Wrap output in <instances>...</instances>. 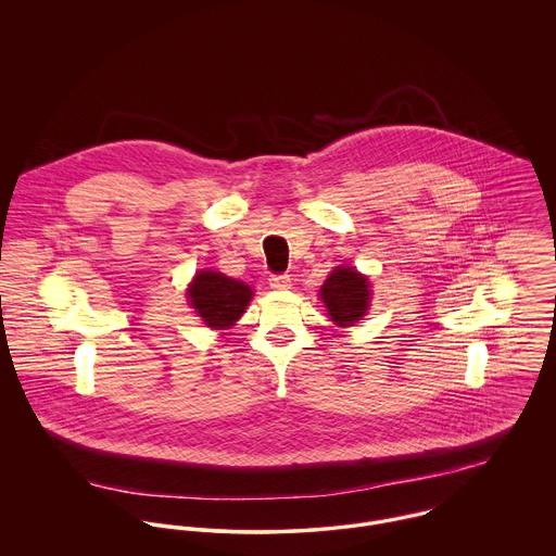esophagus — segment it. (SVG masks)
I'll list each match as a JSON object with an SVG mask.
<instances>
[{
    "instance_id": "34e87169",
    "label": "esophagus",
    "mask_w": 556,
    "mask_h": 556,
    "mask_svg": "<svg viewBox=\"0 0 556 556\" xmlns=\"http://www.w3.org/2000/svg\"><path fill=\"white\" fill-rule=\"evenodd\" d=\"M269 285L274 289H289L291 287V276L289 274H271Z\"/></svg>"
}]
</instances>
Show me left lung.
Masks as SVG:
<instances>
[{
	"instance_id": "obj_1",
	"label": "left lung",
	"mask_w": 556,
	"mask_h": 556,
	"mask_svg": "<svg viewBox=\"0 0 556 556\" xmlns=\"http://www.w3.org/2000/svg\"><path fill=\"white\" fill-rule=\"evenodd\" d=\"M368 280L353 267H338L325 280L320 300L338 325H353L364 317L370 300Z\"/></svg>"
}]
</instances>
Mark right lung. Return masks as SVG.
I'll list each match as a JSON object with an SVG mask.
<instances>
[{
    "label": "right lung",
    "mask_w": 556,
    "mask_h": 556,
    "mask_svg": "<svg viewBox=\"0 0 556 556\" xmlns=\"http://www.w3.org/2000/svg\"><path fill=\"white\" fill-rule=\"evenodd\" d=\"M192 308L210 327H229L245 311L252 291L248 285L218 271H201L188 289Z\"/></svg>",
    "instance_id": "right-lung-1"
}]
</instances>
